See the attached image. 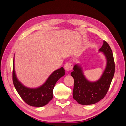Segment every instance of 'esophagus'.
Here are the masks:
<instances>
[{
	"mask_svg": "<svg viewBox=\"0 0 126 126\" xmlns=\"http://www.w3.org/2000/svg\"><path fill=\"white\" fill-rule=\"evenodd\" d=\"M64 68L66 71H70L72 68V64L71 63H67L64 66Z\"/></svg>",
	"mask_w": 126,
	"mask_h": 126,
	"instance_id": "esophagus-1",
	"label": "esophagus"
}]
</instances>
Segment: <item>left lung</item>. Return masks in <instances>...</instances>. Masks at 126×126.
Masks as SVG:
<instances>
[{
  "instance_id": "left-lung-1",
  "label": "left lung",
  "mask_w": 126,
  "mask_h": 126,
  "mask_svg": "<svg viewBox=\"0 0 126 126\" xmlns=\"http://www.w3.org/2000/svg\"><path fill=\"white\" fill-rule=\"evenodd\" d=\"M99 51L102 52L106 58V66L101 77L92 82L88 80L83 74L82 68L76 64L71 75L74 79L73 98L78 104L82 105L94 104L104 98L111 84L115 74V65L111 48L106 41Z\"/></svg>"
}]
</instances>
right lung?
Wrapping results in <instances>:
<instances>
[{
    "mask_svg": "<svg viewBox=\"0 0 126 126\" xmlns=\"http://www.w3.org/2000/svg\"><path fill=\"white\" fill-rule=\"evenodd\" d=\"M15 58L14 57L13 80L14 86L18 94L26 104L33 106L41 107L46 105L53 98V89L57 81L65 75L62 67L54 71L49 76L47 80L40 87L30 88L25 86L18 79L15 70Z\"/></svg>",
    "mask_w": 126,
    "mask_h": 126,
    "instance_id": "add662e5",
    "label": "right lung"
}]
</instances>
